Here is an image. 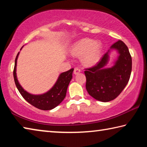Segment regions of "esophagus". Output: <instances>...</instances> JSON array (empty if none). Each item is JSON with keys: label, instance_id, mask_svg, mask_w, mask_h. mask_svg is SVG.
<instances>
[{"label": "esophagus", "instance_id": "obj_1", "mask_svg": "<svg viewBox=\"0 0 147 147\" xmlns=\"http://www.w3.org/2000/svg\"><path fill=\"white\" fill-rule=\"evenodd\" d=\"M80 71H81L80 69L78 67H76V68H74V74H78L79 73H80Z\"/></svg>", "mask_w": 147, "mask_h": 147}]
</instances>
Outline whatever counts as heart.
<instances>
[{
    "label": "heart",
    "mask_w": 147,
    "mask_h": 147,
    "mask_svg": "<svg viewBox=\"0 0 147 147\" xmlns=\"http://www.w3.org/2000/svg\"><path fill=\"white\" fill-rule=\"evenodd\" d=\"M102 46L100 42L89 38H84L76 41L71 47V52L76 56H83V62L87 65H93L100 58Z\"/></svg>",
    "instance_id": "1"
}]
</instances>
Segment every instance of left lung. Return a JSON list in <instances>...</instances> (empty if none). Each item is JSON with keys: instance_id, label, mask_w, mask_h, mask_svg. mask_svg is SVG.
I'll return each mask as SVG.
<instances>
[{"instance_id": "8db88e82", "label": "left lung", "mask_w": 147, "mask_h": 147, "mask_svg": "<svg viewBox=\"0 0 147 147\" xmlns=\"http://www.w3.org/2000/svg\"><path fill=\"white\" fill-rule=\"evenodd\" d=\"M119 53L118 59L111 68H104L109 61L110 50L97 64L84 71L86 88L92 97L101 102L113 100L127 85L131 72V57L127 46L119 40L111 46Z\"/></svg>"}]
</instances>
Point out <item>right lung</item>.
Segmentation results:
<instances>
[{"label":"right lung","instance_id":"add662e5","mask_svg":"<svg viewBox=\"0 0 147 147\" xmlns=\"http://www.w3.org/2000/svg\"><path fill=\"white\" fill-rule=\"evenodd\" d=\"M23 46L21 47V50ZM19 53H18L15 60V66L13 69L14 81L17 89L23 97L31 105L42 110H51L56 108L62 101L66 96L67 89L68 86L73 78V72L74 69H71L64 73H62L58 77L56 84L49 91L42 94H32L28 93L22 88L19 83L16 74L17 60L18 58Z\"/></svg>","mask_w":147,"mask_h":147}]
</instances>
